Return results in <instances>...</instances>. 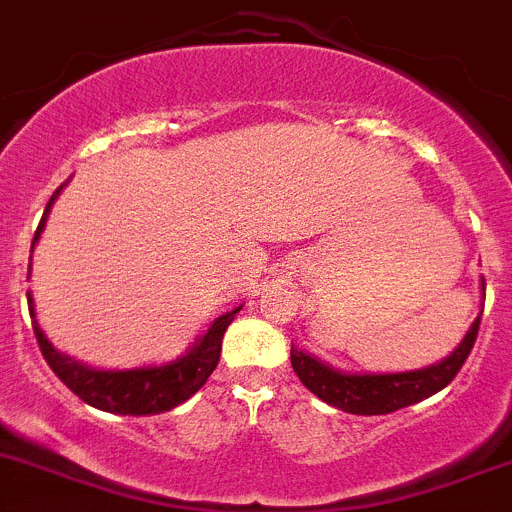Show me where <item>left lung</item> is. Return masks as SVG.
<instances>
[{
    "mask_svg": "<svg viewBox=\"0 0 512 512\" xmlns=\"http://www.w3.org/2000/svg\"><path fill=\"white\" fill-rule=\"evenodd\" d=\"M481 291L486 295V281L481 278ZM481 315L473 320L468 333L458 342L456 350L444 360L434 362L429 367L409 372H342L335 367L325 365L323 360L313 357L310 352L298 350L291 345V365L300 382L310 389L318 399H323L330 407L340 409L347 414H392L397 409L412 407V404L429 399L431 394L441 392L446 384L456 377L463 362L468 360L476 342L478 325H481Z\"/></svg>",
    "mask_w": 512,
    "mask_h": 512,
    "instance_id": "left-lung-1",
    "label": "left lung"
}]
</instances>
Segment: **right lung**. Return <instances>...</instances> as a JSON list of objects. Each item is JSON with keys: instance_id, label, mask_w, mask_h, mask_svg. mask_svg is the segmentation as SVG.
<instances>
[{"instance_id": "right-lung-1", "label": "right lung", "mask_w": 512, "mask_h": 512, "mask_svg": "<svg viewBox=\"0 0 512 512\" xmlns=\"http://www.w3.org/2000/svg\"><path fill=\"white\" fill-rule=\"evenodd\" d=\"M63 187H66V182L51 194L39 229H36L34 234V241H31V251H34L36 241H39L41 231H44L46 226V219H49L51 207H54V202L59 199ZM26 300H29L31 325H34V335L41 347V355L49 362L51 370L56 372V377H59L76 397H81L83 402L91 404V407L100 409V412L123 416H150L170 412L177 404L187 402L192 394H197L199 389L204 387V382L209 379V374L217 370L221 340H224L226 328H229L231 320L236 318V313L244 308V305H236L234 310H226L224 315H219V318L209 325L207 333L199 335L197 340L189 345V350H184V355H179L177 360L165 362V365L133 367V370H100V367H91L81 360H73L66 352L56 350L54 342L46 337L39 320H36L31 291L26 293Z\"/></svg>"}]
</instances>
